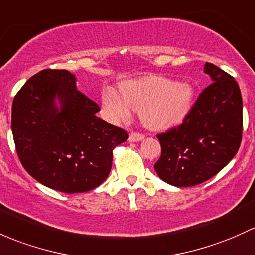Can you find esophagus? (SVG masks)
<instances>
[{"mask_svg":"<svg viewBox=\"0 0 255 255\" xmlns=\"http://www.w3.org/2000/svg\"><path fill=\"white\" fill-rule=\"evenodd\" d=\"M143 138H144V136L142 135V133H138V132H132V133H130V136H128V141L130 142H138V141H142Z\"/></svg>","mask_w":255,"mask_h":255,"instance_id":"1","label":"esophagus"}]
</instances>
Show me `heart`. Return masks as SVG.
Here are the masks:
<instances>
[{"label":"heart","mask_w":255,"mask_h":255,"mask_svg":"<svg viewBox=\"0 0 255 255\" xmlns=\"http://www.w3.org/2000/svg\"><path fill=\"white\" fill-rule=\"evenodd\" d=\"M192 87L174 83L163 76H146L120 85V94L113 87L102 92V106L114 120H128L132 111H139L142 123L150 130H166L180 124L190 112Z\"/></svg>","instance_id":"heart-1"}]
</instances>
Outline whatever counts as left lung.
<instances>
[{
    "label": "left lung",
    "instance_id": "obj_1",
    "mask_svg": "<svg viewBox=\"0 0 255 255\" xmlns=\"http://www.w3.org/2000/svg\"><path fill=\"white\" fill-rule=\"evenodd\" d=\"M212 78L182 124L157 135L161 154L154 170L163 181L190 187L207 181L236 155L242 141V96L237 81L212 63Z\"/></svg>",
    "mask_w": 255,
    "mask_h": 255
}]
</instances>
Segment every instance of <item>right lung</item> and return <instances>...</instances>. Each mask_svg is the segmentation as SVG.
<instances>
[{
    "label": "right lung",
    "mask_w": 255,
    "mask_h": 255,
    "mask_svg": "<svg viewBox=\"0 0 255 255\" xmlns=\"http://www.w3.org/2000/svg\"><path fill=\"white\" fill-rule=\"evenodd\" d=\"M97 112L100 107L76 90L75 75L68 70L45 69L31 76L12 106L13 138L24 169L64 193L100 186L111 171L113 149L128 135Z\"/></svg>",
    "instance_id": "add662e5"
}]
</instances>
